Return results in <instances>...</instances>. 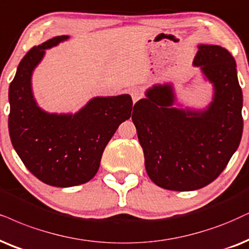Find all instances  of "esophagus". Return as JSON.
I'll return each mask as SVG.
<instances>
[{"label":"esophagus","instance_id":"1","mask_svg":"<svg viewBox=\"0 0 249 249\" xmlns=\"http://www.w3.org/2000/svg\"><path fill=\"white\" fill-rule=\"evenodd\" d=\"M130 94L132 96V100H133V103H135L138 100H140L142 97V92H141L140 88L138 87H133L130 89Z\"/></svg>","mask_w":249,"mask_h":249}]
</instances>
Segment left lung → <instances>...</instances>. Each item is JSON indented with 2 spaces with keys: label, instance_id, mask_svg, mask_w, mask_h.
<instances>
[{
  "label": "left lung",
  "instance_id": "obj_1",
  "mask_svg": "<svg viewBox=\"0 0 249 249\" xmlns=\"http://www.w3.org/2000/svg\"><path fill=\"white\" fill-rule=\"evenodd\" d=\"M197 49L193 65L213 85L208 105L184 107L171 83L155 84L132 114L147 174L170 191L199 190L215 180L242 135V92L234 58L219 46L199 45Z\"/></svg>",
  "mask_w": 249,
  "mask_h": 249
}]
</instances>
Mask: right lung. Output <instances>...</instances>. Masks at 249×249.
<instances>
[{
	"label": "right lung",
	"mask_w": 249,
	"mask_h": 249,
	"mask_svg": "<svg viewBox=\"0 0 249 249\" xmlns=\"http://www.w3.org/2000/svg\"><path fill=\"white\" fill-rule=\"evenodd\" d=\"M59 36L24 56L9 87V133L16 153L37 179L50 186L72 187L96 175L103 150L119 125L131 117L128 94L95 96L77 112H48L37 105L32 75L46 50L69 39Z\"/></svg>",
	"instance_id": "add662e5"
}]
</instances>
